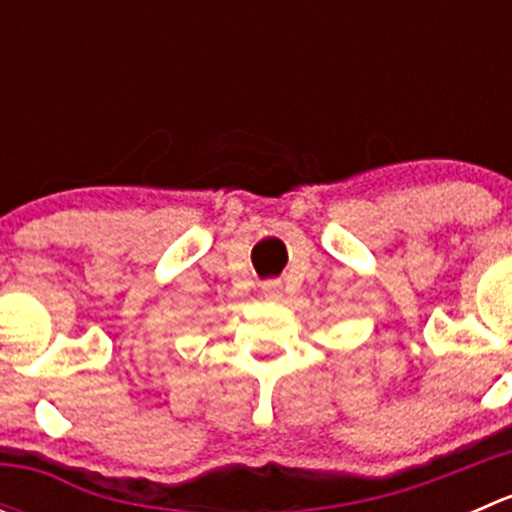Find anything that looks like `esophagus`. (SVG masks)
<instances>
[{
  "label": "esophagus",
  "mask_w": 512,
  "mask_h": 512,
  "mask_svg": "<svg viewBox=\"0 0 512 512\" xmlns=\"http://www.w3.org/2000/svg\"><path fill=\"white\" fill-rule=\"evenodd\" d=\"M262 292H265V297H270V299H280L282 297V285H280V282H275V280H267V282H262Z\"/></svg>",
  "instance_id": "34e87169"
}]
</instances>
